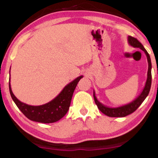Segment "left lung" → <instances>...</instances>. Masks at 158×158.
Listing matches in <instances>:
<instances>
[{"instance_id": "1", "label": "left lung", "mask_w": 158, "mask_h": 158, "mask_svg": "<svg viewBox=\"0 0 158 158\" xmlns=\"http://www.w3.org/2000/svg\"><path fill=\"white\" fill-rule=\"evenodd\" d=\"M128 43L129 45L131 47H135V48H139L145 53L147 56V59H148V77H147V81L145 83V85L141 92V94L139 95V96L135 100L131 101V102L127 103V104L118 107H109L103 105L101 103L98 99H97L96 95H95V91L94 90V101L96 104L98 106V109L104 114L105 115L110 117H124L129 114L133 113L136 110L138 109V107L142 104V103L144 101V99L147 98L148 96L149 92L150 90L151 83H152V73H151V70H152V63H151V60L150 55H149L148 52L144 47H143L141 43L138 41L136 38H134L132 36H128Z\"/></svg>"}]
</instances>
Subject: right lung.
Returning a JSON list of instances; mask_svg holds the SVG:
<instances>
[{
    "label": "right lung",
    "mask_w": 158,
    "mask_h": 158,
    "mask_svg": "<svg viewBox=\"0 0 158 158\" xmlns=\"http://www.w3.org/2000/svg\"><path fill=\"white\" fill-rule=\"evenodd\" d=\"M83 77V75L77 77L64 86L62 91L53 100L41 106L28 105L19 101L13 94L10 81L9 91L17 107L29 119L45 124L54 123L61 119L67 114L77 84Z\"/></svg>",
    "instance_id": "right-lung-1"
}]
</instances>
